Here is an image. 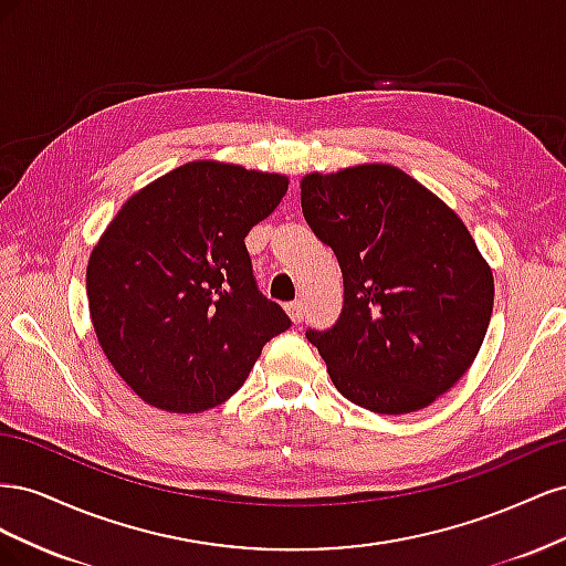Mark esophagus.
Returning <instances> with one entry per match:
<instances>
[{
    "instance_id": "34e87169",
    "label": "esophagus",
    "mask_w": 566,
    "mask_h": 566,
    "mask_svg": "<svg viewBox=\"0 0 566 566\" xmlns=\"http://www.w3.org/2000/svg\"><path fill=\"white\" fill-rule=\"evenodd\" d=\"M285 312H287V316H290V321H293V323H302L304 321V304L302 302H290L285 306Z\"/></svg>"
}]
</instances>
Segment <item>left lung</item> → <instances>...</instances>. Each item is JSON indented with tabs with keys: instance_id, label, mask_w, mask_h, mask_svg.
I'll list each match as a JSON object with an SVG mask.
<instances>
[{
	"instance_id": "1",
	"label": "left lung",
	"mask_w": 566,
	"mask_h": 566,
	"mask_svg": "<svg viewBox=\"0 0 566 566\" xmlns=\"http://www.w3.org/2000/svg\"><path fill=\"white\" fill-rule=\"evenodd\" d=\"M302 212L333 248L345 306L310 331L342 397L403 416L470 370L493 312V273L462 219L403 169L364 163L300 181Z\"/></svg>"
}]
</instances>
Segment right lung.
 Listing matches in <instances>:
<instances>
[{
	"label": "right lung",
	"instance_id": "add662e5",
	"mask_svg": "<svg viewBox=\"0 0 566 566\" xmlns=\"http://www.w3.org/2000/svg\"><path fill=\"white\" fill-rule=\"evenodd\" d=\"M287 177L193 160L127 198L87 264L98 345L127 387L167 413H202L243 387L290 328L252 279L245 235Z\"/></svg>",
	"mask_w": 566,
	"mask_h": 566
}]
</instances>
